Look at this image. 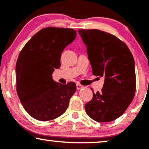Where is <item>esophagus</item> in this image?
Segmentation results:
<instances>
[{"label":"esophagus","mask_w":149,"mask_h":149,"mask_svg":"<svg viewBox=\"0 0 149 149\" xmlns=\"http://www.w3.org/2000/svg\"><path fill=\"white\" fill-rule=\"evenodd\" d=\"M83 85H80V84H77V89H82V88H83Z\"/></svg>","instance_id":"obj_1"}]
</instances>
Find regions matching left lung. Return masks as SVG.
Here are the masks:
<instances>
[{
    "instance_id": "left-lung-1",
    "label": "left lung",
    "mask_w": 149,
    "mask_h": 149,
    "mask_svg": "<svg viewBox=\"0 0 149 149\" xmlns=\"http://www.w3.org/2000/svg\"><path fill=\"white\" fill-rule=\"evenodd\" d=\"M78 32L87 46L92 74L105 77L103 88L93 92L85 111L95 121H114L125 113L135 95L134 57L127 45L113 34L96 29Z\"/></svg>"
}]
</instances>
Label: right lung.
Here are the masks:
<instances>
[{
    "label": "right lung",
    "instance_id": "right-lung-1",
    "mask_svg": "<svg viewBox=\"0 0 149 149\" xmlns=\"http://www.w3.org/2000/svg\"><path fill=\"white\" fill-rule=\"evenodd\" d=\"M72 28H42L28 40L16 63V90L24 109L35 119L47 121L62 115L76 91L74 82L66 85L52 79L60 66L61 54L75 39Z\"/></svg>",
    "mask_w": 149,
    "mask_h": 149
}]
</instances>
